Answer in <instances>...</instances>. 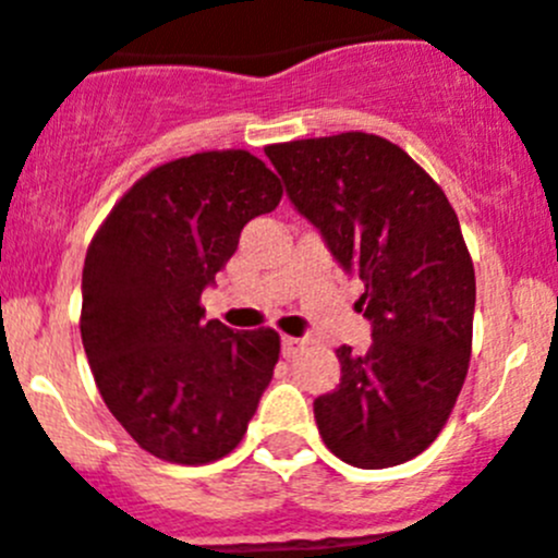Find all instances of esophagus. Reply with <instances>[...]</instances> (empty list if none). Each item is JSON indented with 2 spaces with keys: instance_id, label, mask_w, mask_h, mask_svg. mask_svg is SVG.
Here are the masks:
<instances>
[{
  "instance_id": "1",
  "label": "esophagus",
  "mask_w": 558,
  "mask_h": 558,
  "mask_svg": "<svg viewBox=\"0 0 558 558\" xmlns=\"http://www.w3.org/2000/svg\"><path fill=\"white\" fill-rule=\"evenodd\" d=\"M300 345H302L300 338H289V335H283V338H280V349H283L286 360H291V356L300 351Z\"/></svg>"
}]
</instances>
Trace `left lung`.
<instances>
[{
  "mask_svg": "<svg viewBox=\"0 0 558 558\" xmlns=\"http://www.w3.org/2000/svg\"><path fill=\"white\" fill-rule=\"evenodd\" d=\"M296 213L343 272L371 345H340V384L313 400L329 452L360 469L411 461L434 445L472 356L474 267L445 191L392 142L340 133L267 147Z\"/></svg>",
  "mask_w": 558,
  "mask_h": 558,
  "instance_id": "obj_1",
  "label": "left lung"
}]
</instances>
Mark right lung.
Masks as SVG:
<instances>
[{
  "label": "right lung",
  "instance_id": "add662e5",
  "mask_svg": "<svg viewBox=\"0 0 558 558\" xmlns=\"http://www.w3.org/2000/svg\"><path fill=\"white\" fill-rule=\"evenodd\" d=\"M280 196L278 177L245 149L171 160L119 198L86 251L81 340L92 376L119 425L160 461L229 456L272 381L278 332L207 322L198 300L247 220Z\"/></svg>",
  "mask_w": 558,
  "mask_h": 558
}]
</instances>
